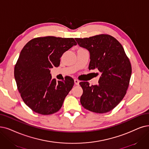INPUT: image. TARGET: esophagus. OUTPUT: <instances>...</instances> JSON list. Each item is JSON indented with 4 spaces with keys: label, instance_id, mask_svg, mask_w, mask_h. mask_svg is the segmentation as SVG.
I'll return each mask as SVG.
<instances>
[{
    "label": "esophagus",
    "instance_id": "esophagus-1",
    "mask_svg": "<svg viewBox=\"0 0 149 149\" xmlns=\"http://www.w3.org/2000/svg\"><path fill=\"white\" fill-rule=\"evenodd\" d=\"M74 84H75V85H76V86H79V82H80V81H79V80H78V79H74Z\"/></svg>",
    "mask_w": 149,
    "mask_h": 149
}]
</instances>
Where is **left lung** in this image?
Segmentation results:
<instances>
[{
  "mask_svg": "<svg viewBox=\"0 0 149 149\" xmlns=\"http://www.w3.org/2000/svg\"><path fill=\"white\" fill-rule=\"evenodd\" d=\"M78 45L88 51V69L101 73L98 85L81 82L83 93L80 102L88 111L108 112L119 103L127 93L132 75V65L122 45L113 37L102 34L75 38Z\"/></svg>",
  "mask_w": 149,
  "mask_h": 149,
  "instance_id": "obj_1",
  "label": "left lung"
}]
</instances>
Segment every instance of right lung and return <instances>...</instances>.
I'll list each match as a JSON object with an SVG mask.
<instances>
[{
  "mask_svg": "<svg viewBox=\"0 0 149 149\" xmlns=\"http://www.w3.org/2000/svg\"><path fill=\"white\" fill-rule=\"evenodd\" d=\"M77 43L73 38H35L24 46L15 67L18 91L25 104L42 115L57 112L74 85L66 76L64 81L52 79L50 68L58 67L65 52Z\"/></svg>",
  "mask_w": 149,
  "mask_h": 149,
  "instance_id": "1",
  "label": "right lung"
}]
</instances>
